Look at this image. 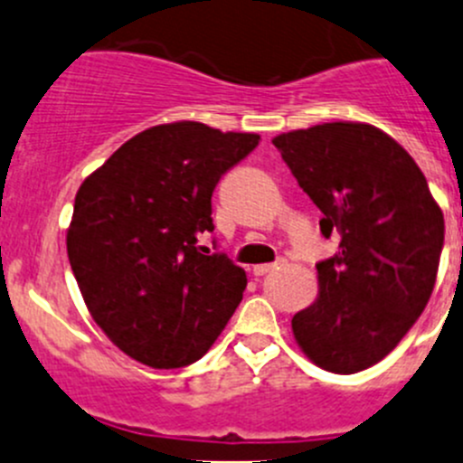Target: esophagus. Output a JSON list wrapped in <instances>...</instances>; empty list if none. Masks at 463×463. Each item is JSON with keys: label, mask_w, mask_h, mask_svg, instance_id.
<instances>
[{"label": "esophagus", "mask_w": 463, "mask_h": 463, "mask_svg": "<svg viewBox=\"0 0 463 463\" xmlns=\"http://www.w3.org/2000/svg\"><path fill=\"white\" fill-rule=\"evenodd\" d=\"M282 264H284V260L275 261V264H260V266H255L253 273L255 275H266V273H270V270H275V269H278V266H282Z\"/></svg>", "instance_id": "34e87169"}]
</instances>
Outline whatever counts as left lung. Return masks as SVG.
Wrapping results in <instances>:
<instances>
[{
  "instance_id": "8db88e82",
  "label": "left lung",
  "mask_w": 463,
  "mask_h": 463,
  "mask_svg": "<svg viewBox=\"0 0 463 463\" xmlns=\"http://www.w3.org/2000/svg\"><path fill=\"white\" fill-rule=\"evenodd\" d=\"M273 145L320 208L322 237L338 241L316 264L320 296L293 316V334L322 370L356 374L385 358L426 309L443 214L414 158L372 125H316Z\"/></svg>"
}]
</instances>
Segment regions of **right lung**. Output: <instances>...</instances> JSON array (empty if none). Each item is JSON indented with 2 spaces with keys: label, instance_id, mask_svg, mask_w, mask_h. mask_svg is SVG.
<instances>
[{
  "label": "right lung",
  "instance_id": "add662e5",
  "mask_svg": "<svg viewBox=\"0 0 463 463\" xmlns=\"http://www.w3.org/2000/svg\"><path fill=\"white\" fill-rule=\"evenodd\" d=\"M258 134L203 123L129 138L80 185L67 253L93 320L128 356L156 370L199 361L235 314L246 273L199 246L214 231L219 179Z\"/></svg>",
  "mask_w": 463,
  "mask_h": 463
}]
</instances>
